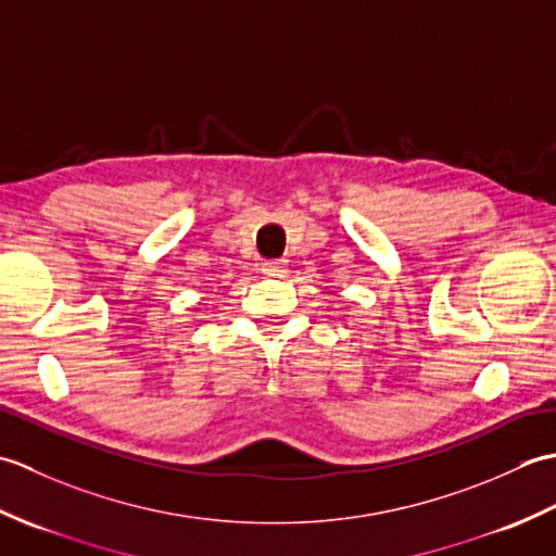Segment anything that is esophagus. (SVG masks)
Wrapping results in <instances>:
<instances>
[{"instance_id":"34e87169","label":"esophagus","mask_w":556,"mask_h":556,"mask_svg":"<svg viewBox=\"0 0 556 556\" xmlns=\"http://www.w3.org/2000/svg\"><path fill=\"white\" fill-rule=\"evenodd\" d=\"M263 275L271 277V279H279L287 275V260H267L263 265Z\"/></svg>"}]
</instances>
